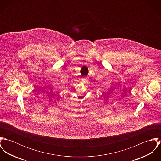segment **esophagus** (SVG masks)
I'll return each instance as SVG.
<instances>
[{"label":"esophagus","instance_id":"esophagus-1","mask_svg":"<svg viewBox=\"0 0 161 161\" xmlns=\"http://www.w3.org/2000/svg\"><path fill=\"white\" fill-rule=\"evenodd\" d=\"M82 80L84 82H86V83H87V81H88V79H87V77H84L82 79Z\"/></svg>","mask_w":161,"mask_h":161}]
</instances>
